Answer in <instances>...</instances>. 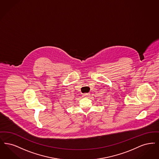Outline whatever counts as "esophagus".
I'll list each match as a JSON object with an SVG mask.
<instances>
[{
    "mask_svg": "<svg viewBox=\"0 0 159 159\" xmlns=\"http://www.w3.org/2000/svg\"><path fill=\"white\" fill-rule=\"evenodd\" d=\"M83 96L85 97V98H89V97L90 96V93H84L83 95Z\"/></svg>",
    "mask_w": 159,
    "mask_h": 159,
    "instance_id": "1",
    "label": "esophagus"
}]
</instances>
